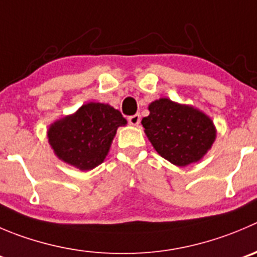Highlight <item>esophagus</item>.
I'll use <instances>...</instances> for the list:
<instances>
[{"label": "esophagus", "instance_id": "obj_1", "mask_svg": "<svg viewBox=\"0 0 257 257\" xmlns=\"http://www.w3.org/2000/svg\"><path fill=\"white\" fill-rule=\"evenodd\" d=\"M128 122H130V124H133V126H139V123H140V114L130 116L128 117Z\"/></svg>", "mask_w": 257, "mask_h": 257}]
</instances>
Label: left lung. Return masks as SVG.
I'll return each mask as SVG.
<instances>
[{"label":"left lung","mask_w":257,"mask_h":257,"mask_svg":"<svg viewBox=\"0 0 257 257\" xmlns=\"http://www.w3.org/2000/svg\"><path fill=\"white\" fill-rule=\"evenodd\" d=\"M141 123L156 153L177 167L202 160L217 138L213 121L203 111L172 101L155 99Z\"/></svg>","instance_id":"8db88e82"}]
</instances>
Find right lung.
I'll list each match as a JSON object with an SVG mask.
<instances>
[{
	"label": "right lung",
	"instance_id": "obj_1",
	"mask_svg": "<svg viewBox=\"0 0 257 257\" xmlns=\"http://www.w3.org/2000/svg\"><path fill=\"white\" fill-rule=\"evenodd\" d=\"M126 124L118 109L107 103L88 102L74 113L50 123L46 135L59 160L88 172L103 163L117 128Z\"/></svg>",
	"mask_w": 257,
	"mask_h": 257
}]
</instances>
